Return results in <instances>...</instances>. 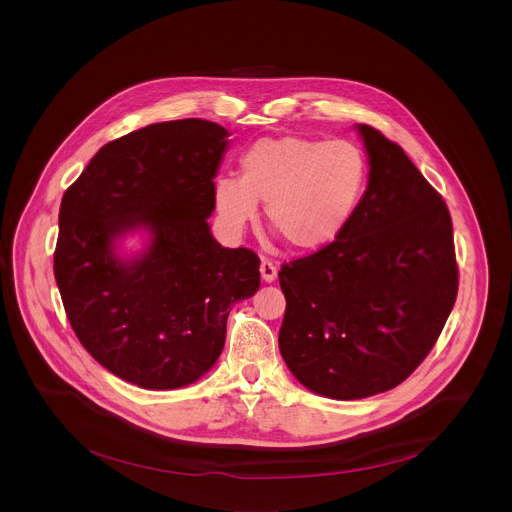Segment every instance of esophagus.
<instances>
[{
    "instance_id": "34e87169",
    "label": "esophagus",
    "mask_w": 512,
    "mask_h": 512,
    "mask_svg": "<svg viewBox=\"0 0 512 512\" xmlns=\"http://www.w3.org/2000/svg\"><path fill=\"white\" fill-rule=\"evenodd\" d=\"M259 271H261V277H263L265 283H271V281H275V277H277V267L273 265V261H269V259H265V257L261 259Z\"/></svg>"
}]
</instances>
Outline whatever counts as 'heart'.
Masks as SVG:
<instances>
[{
  "mask_svg": "<svg viewBox=\"0 0 512 512\" xmlns=\"http://www.w3.org/2000/svg\"><path fill=\"white\" fill-rule=\"evenodd\" d=\"M369 186V160L346 139L263 137L239 160V180L218 178L212 204L231 233H241L265 204L267 225L291 249L318 251L350 225Z\"/></svg>",
  "mask_w": 512,
  "mask_h": 512,
  "instance_id": "obj_1",
  "label": "heart"
}]
</instances>
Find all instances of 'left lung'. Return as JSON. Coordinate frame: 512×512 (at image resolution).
<instances>
[{"mask_svg": "<svg viewBox=\"0 0 512 512\" xmlns=\"http://www.w3.org/2000/svg\"><path fill=\"white\" fill-rule=\"evenodd\" d=\"M369 186L346 231L279 271V350L306 389L340 401L403 383L433 348L458 296L446 202L397 143L356 125Z\"/></svg>", "mask_w": 512, "mask_h": 512, "instance_id": "8db88e82", "label": "left lung"}]
</instances>
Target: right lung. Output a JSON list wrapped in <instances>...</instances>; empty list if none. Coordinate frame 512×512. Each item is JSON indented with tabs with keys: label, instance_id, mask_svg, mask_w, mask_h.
Listing matches in <instances>:
<instances>
[{
	"label": "right lung",
	"instance_id": "add662e5",
	"mask_svg": "<svg viewBox=\"0 0 512 512\" xmlns=\"http://www.w3.org/2000/svg\"><path fill=\"white\" fill-rule=\"evenodd\" d=\"M231 133L204 119L131 131L95 154L60 202L54 277L81 344L141 389H180L225 346L231 306L259 289V257L206 218ZM141 252L121 256L129 234Z\"/></svg>",
	"mask_w": 512,
	"mask_h": 512
}]
</instances>
